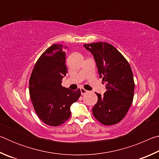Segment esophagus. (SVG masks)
Here are the masks:
<instances>
[{"instance_id":"esophagus-1","label":"esophagus","mask_w":159,"mask_h":159,"mask_svg":"<svg viewBox=\"0 0 159 159\" xmlns=\"http://www.w3.org/2000/svg\"><path fill=\"white\" fill-rule=\"evenodd\" d=\"M80 93H81V95H85V93H88V90H86L83 88H80Z\"/></svg>"}]
</instances>
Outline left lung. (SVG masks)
<instances>
[{
    "instance_id": "left-lung-1",
    "label": "left lung",
    "mask_w": 159,
    "mask_h": 159,
    "mask_svg": "<svg viewBox=\"0 0 159 159\" xmlns=\"http://www.w3.org/2000/svg\"><path fill=\"white\" fill-rule=\"evenodd\" d=\"M83 46L93 54L99 77L107 89L104 95L96 93L98 100L93 114L102 124H116L125 117L133 100L134 83L131 67L111 44L99 42Z\"/></svg>"
}]
</instances>
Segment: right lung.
Masks as SVG:
<instances>
[{"label":"right lung","instance_id":"obj_1","mask_svg":"<svg viewBox=\"0 0 159 159\" xmlns=\"http://www.w3.org/2000/svg\"><path fill=\"white\" fill-rule=\"evenodd\" d=\"M63 45L53 44L35 64L29 79V94L35 111L45 124L59 126L71 116L70 107L80 98V89L61 86L67 73Z\"/></svg>","mask_w":159,"mask_h":159}]
</instances>
